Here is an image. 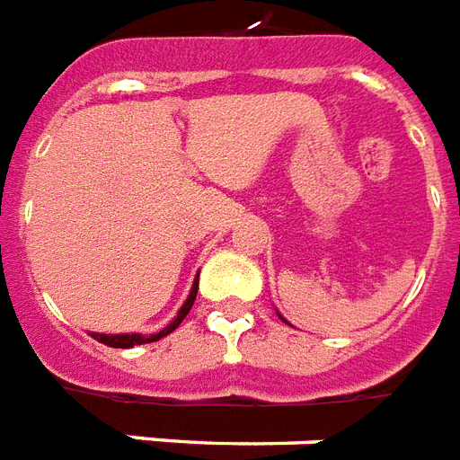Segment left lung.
<instances>
[{
	"label": "left lung",
	"instance_id": "1",
	"mask_svg": "<svg viewBox=\"0 0 460 460\" xmlns=\"http://www.w3.org/2000/svg\"><path fill=\"white\" fill-rule=\"evenodd\" d=\"M278 315H280V314H278ZM280 318H282V315H280ZM282 321H285V318H282ZM285 323H288V321H285Z\"/></svg>",
	"mask_w": 460,
	"mask_h": 460
}]
</instances>
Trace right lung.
I'll return each mask as SVG.
<instances>
[{
    "label": "right lung",
    "mask_w": 460,
    "mask_h": 460,
    "mask_svg": "<svg viewBox=\"0 0 460 460\" xmlns=\"http://www.w3.org/2000/svg\"><path fill=\"white\" fill-rule=\"evenodd\" d=\"M197 289H199V275H197V280H194L192 289H190V296L185 299V304H182V308L178 311V315H175V321H171L164 330H159L156 334H99V332H92V337L97 341H102V344H106V347H113V349H130V347H137V344H149V341H156L161 340V337H166V334H171L172 330L178 328L180 323L185 321V315L190 314V308H192L194 299H197Z\"/></svg>",
    "instance_id": "right-lung-1"
}]
</instances>
